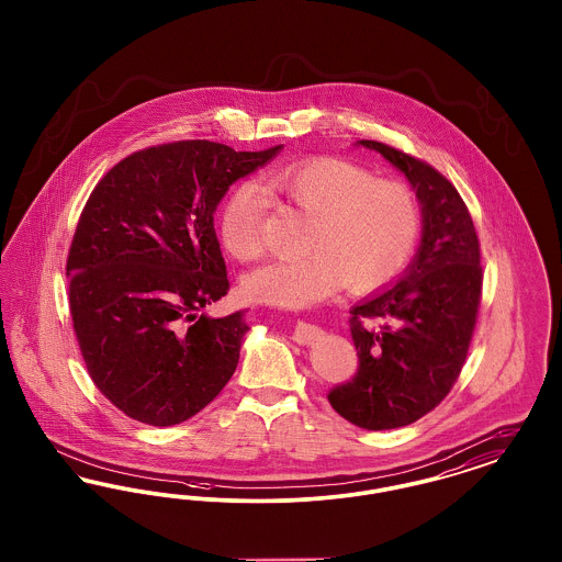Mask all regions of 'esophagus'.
Instances as JSON below:
<instances>
[{
	"label": "esophagus",
	"instance_id": "1",
	"mask_svg": "<svg viewBox=\"0 0 562 562\" xmlns=\"http://www.w3.org/2000/svg\"><path fill=\"white\" fill-rule=\"evenodd\" d=\"M321 335V326H316V324H310V322L305 321H296V324H294L293 339L296 344H301V346L314 344Z\"/></svg>",
	"mask_w": 562,
	"mask_h": 562
}]
</instances>
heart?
<instances>
[{
    "label": "heart",
    "instance_id": "heart-1",
    "mask_svg": "<svg viewBox=\"0 0 562 562\" xmlns=\"http://www.w3.org/2000/svg\"><path fill=\"white\" fill-rule=\"evenodd\" d=\"M266 189L278 202L314 218L307 234L310 255L273 261L246 278L257 301L305 307L351 284L376 291L411 261L422 211L415 191L396 179L344 158H310L269 170ZM266 195L252 183L232 191L221 211V240L240 261L263 255Z\"/></svg>",
    "mask_w": 562,
    "mask_h": 562
}]
</instances>
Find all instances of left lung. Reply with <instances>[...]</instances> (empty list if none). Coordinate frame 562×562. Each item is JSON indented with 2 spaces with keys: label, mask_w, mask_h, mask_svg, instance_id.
I'll return each instance as SVG.
<instances>
[{
  "label": "left lung",
  "mask_w": 562,
  "mask_h": 562,
  "mask_svg": "<svg viewBox=\"0 0 562 562\" xmlns=\"http://www.w3.org/2000/svg\"><path fill=\"white\" fill-rule=\"evenodd\" d=\"M422 204V244L390 289L351 307L358 371L328 392L330 406L364 429L408 426L451 392L463 369L481 305V244L451 181L436 168L376 140Z\"/></svg>",
  "instance_id": "8db88e82"
}]
</instances>
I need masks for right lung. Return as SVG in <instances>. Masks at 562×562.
I'll return each mask as SVG.
<instances>
[{
    "label": "right lung",
    "instance_id": "1",
    "mask_svg": "<svg viewBox=\"0 0 562 562\" xmlns=\"http://www.w3.org/2000/svg\"><path fill=\"white\" fill-rule=\"evenodd\" d=\"M280 149L166 143L134 151L92 189L67 257L69 310L88 374L131 419L188 422L236 371L244 312L206 314L229 291L213 214Z\"/></svg>",
    "mask_w": 562,
    "mask_h": 562
}]
</instances>
